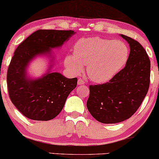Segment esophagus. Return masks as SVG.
<instances>
[{
    "mask_svg": "<svg viewBox=\"0 0 159 159\" xmlns=\"http://www.w3.org/2000/svg\"><path fill=\"white\" fill-rule=\"evenodd\" d=\"M85 84V82L84 80H82L81 78H78V85H83V84Z\"/></svg>",
    "mask_w": 159,
    "mask_h": 159,
    "instance_id": "34e87169",
    "label": "esophagus"
}]
</instances>
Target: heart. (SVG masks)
I'll list each match as a JSON object with an SVG mask.
<instances>
[{"label": "heart", "instance_id": "obj_1", "mask_svg": "<svg viewBox=\"0 0 159 159\" xmlns=\"http://www.w3.org/2000/svg\"><path fill=\"white\" fill-rule=\"evenodd\" d=\"M128 46L120 40L100 37L78 39L74 45V55L66 57L65 63L75 73L87 65V73L93 81L104 83L111 80L125 66L129 59Z\"/></svg>", "mask_w": 159, "mask_h": 159}]
</instances>
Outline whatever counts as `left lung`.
<instances>
[{"label": "left lung", "mask_w": 159, "mask_h": 159, "mask_svg": "<svg viewBox=\"0 0 159 159\" xmlns=\"http://www.w3.org/2000/svg\"><path fill=\"white\" fill-rule=\"evenodd\" d=\"M130 46L125 66L108 82L90 85L87 107L100 123H117L129 119L139 108L148 92L150 61L138 41L120 35Z\"/></svg>", "instance_id": "1"}]
</instances>
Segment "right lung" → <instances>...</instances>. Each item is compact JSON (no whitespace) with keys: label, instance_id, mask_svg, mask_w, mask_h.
Masks as SVG:
<instances>
[{"label":"right lung","instance_id":"1","mask_svg":"<svg viewBox=\"0 0 159 159\" xmlns=\"http://www.w3.org/2000/svg\"><path fill=\"white\" fill-rule=\"evenodd\" d=\"M74 34L73 30H36L16 49L7 71V88L12 104L29 119H54L77 86V78H67L58 72H48L38 79H30L26 74L31 60L50 54L52 48L61 46Z\"/></svg>","mask_w":159,"mask_h":159}]
</instances>
